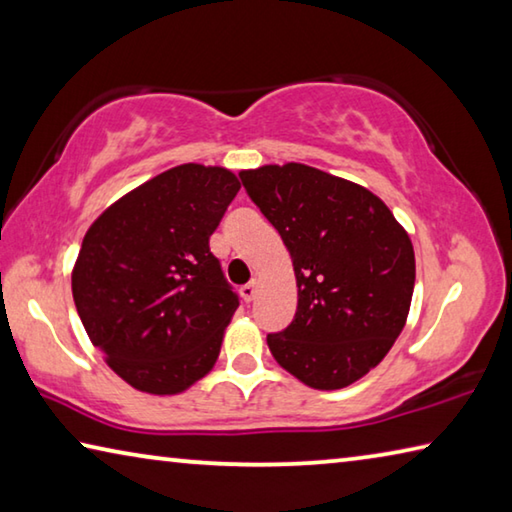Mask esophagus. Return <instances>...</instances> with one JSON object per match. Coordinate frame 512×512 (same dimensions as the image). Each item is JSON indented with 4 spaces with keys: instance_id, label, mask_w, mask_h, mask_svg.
Returning <instances> with one entry per match:
<instances>
[{
    "instance_id": "34e87169",
    "label": "esophagus",
    "mask_w": 512,
    "mask_h": 512,
    "mask_svg": "<svg viewBox=\"0 0 512 512\" xmlns=\"http://www.w3.org/2000/svg\"><path fill=\"white\" fill-rule=\"evenodd\" d=\"M257 282H250L246 284V287H241V298H244L246 302H253L257 298Z\"/></svg>"
}]
</instances>
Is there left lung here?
Masks as SVG:
<instances>
[{
    "instance_id": "obj_1",
    "label": "left lung",
    "mask_w": 512,
    "mask_h": 512,
    "mask_svg": "<svg viewBox=\"0 0 512 512\" xmlns=\"http://www.w3.org/2000/svg\"><path fill=\"white\" fill-rule=\"evenodd\" d=\"M239 176L280 232L298 284L296 318L266 336L268 350L316 391H339L366 377L409 316V232L370 189L307 164H264Z\"/></svg>"
}]
</instances>
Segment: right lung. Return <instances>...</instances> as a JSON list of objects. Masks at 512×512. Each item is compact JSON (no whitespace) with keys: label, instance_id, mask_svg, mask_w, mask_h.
<instances>
[{"label":"right lung","instance_id":"add662e5","mask_svg":"<svg viewBox=\"0 0 512 512\" xmlns=\"http://www.w3.org/2000/svg\"><path fill=\"white\" fill-rule=\"evenodd\" d=\"M225 167L187 162L99 214L72 268L81 323L135 391L178 395L219 359L239 300L210 237L239 192Z\"/></svg>","mask_w":512,"mask_h":512}]
</instances>
